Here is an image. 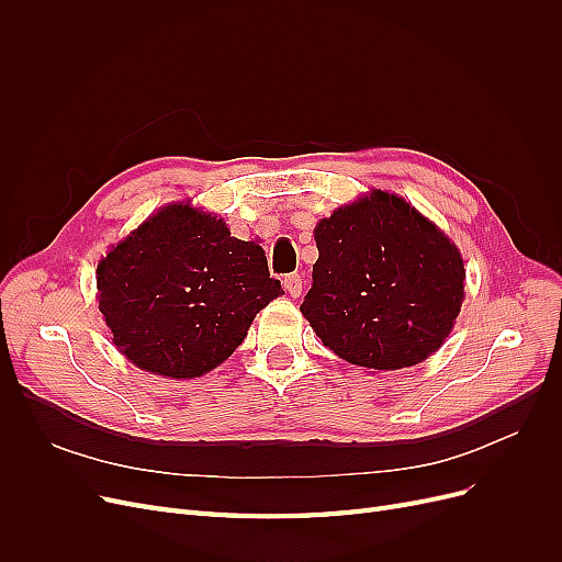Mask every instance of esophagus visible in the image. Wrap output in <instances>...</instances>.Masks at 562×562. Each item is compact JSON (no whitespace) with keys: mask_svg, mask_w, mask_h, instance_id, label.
Wrapping results in <instances>:
<instances>
[{"mask_svg":"<svg viewBox=\"0 0 562 562\" xmlns=\"http://www.w3.org/2000/svg\"><path fill=\"white\" fill-rule=\"evenodd\" d=\"M302 285H304V281H302L300 274H288V277L283 279L285 293L291 295V297H300V295H302Z\"/></svg>","mask_w":562,"mask_h":562,"instance_id":"esophagus-1","label":"esophagus"}]
</instances>
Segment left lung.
I'll list each match as a JSON object with an SVG mask.
<instances>
[{"mask_svg": "<svg viewBox=\"0 0 562 562\" xmlns=\"http://www.w3.org/2000/svg\"><path fill=\"white\" fill-rule=\"evenodd\" d=\"M318 260L300 304L321 342L370 370L427 361L446 345L464 302V258L411 201L368 190L321 217Z\"/></svg>", "mask_w": 562, "mask_h": 562, "instance_id": "1", "label": "left lung"}]
</instances>
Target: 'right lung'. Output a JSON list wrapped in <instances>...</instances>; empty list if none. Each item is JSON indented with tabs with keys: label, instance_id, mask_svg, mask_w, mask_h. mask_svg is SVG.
Returning a JSON list of instances; mask_svg holds the SVG:
<instances>
[{
	"label": "right lung",
	"instance_id": "1",
	"mask_svg": "<svg viewBox=\"0 0 562 562\" xmlns=\"http://www.w3.org/2000/svg\"><path fill=\"white\" fill-rule=\"evenodd\" d=\"M98 310L128 363L196 380L244 342L252 318L283 295L262 246L220 215L173 201L108 248L95 269Z\"/></svg>",
	"mask_w": 562,
	"mask_h": 562
}]
</instances>
